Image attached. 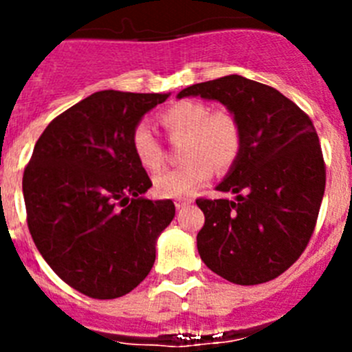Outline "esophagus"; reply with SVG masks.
<instances>
[{"label": "esophagus", "instance_id": "obj_1", "mask_svg": "<svg viewBox=\"0 0 352 352\" xmlns=\"http://www.w3.org/2000/svg\"><path fill=\"white\" fill-rule=\"evenodd\" d=\"M190 203H192L190 199H178V201H176V203H174V206H176V208H178V210H179V208L188 206V204H190Z\"/></svg>", "mask_w": 352, "mask_h": 352}]
</instances>
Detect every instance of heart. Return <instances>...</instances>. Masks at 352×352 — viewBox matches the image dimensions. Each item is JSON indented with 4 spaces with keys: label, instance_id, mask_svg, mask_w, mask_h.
Wrapping results in <instances>:
<instances>
[{
    "label": "heart",
    "instance_id": "heart-1",
    "mask_svg": "<svg viewBox=\"0 0 352 352\" xmlns=\"http://www.w3.org/2000/svg\"><path fill=\"white\" fill-rule=\"evenodd\" d=\"M158 121L170 139H185L182 144L185 162L153 179L158 197H188L213 176V169L220 173L231 169L243 148L238 118L226 109L211 111L203 102L182 100L162 111ZM132 151L139 166L149 173L164 166V148L148 126L133 129Z\"/></svg>",
    "mask_w": 352,
    "mask_h": 352
}]
</instances>
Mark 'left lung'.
<instances>
[{"label": "left lung", "instance_id": "obj_1", "mask_svg": "<svg viewBox=\"0 0 352 352\" xmlns=\"http://www.w3.org/2000/svg\"><path fill=\"white\" fill-rule=\"evenodd\" d=\"M226 105L243 148L217 186L229 199L199 197L204 226L197 250L208 268L239 285L270 282L300 259L316 229L326 166L309 114L272 86L226 76L178 93Z\"/></svg>", "mask_w": 352, "mask_h": 352}]
</instances>
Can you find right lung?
<instances>
[{"label": "right lung", "instance_id": "add662e5", "mask_svg": "<svg viewBox=\"0 0 352 352\" xmlns=\"http://www.w3.org/2000/svg\"><path fill=\"white\" fill-rule=\"evenodd\" d=\"M167 93L105 89L72 105L36 141L23 176L26 220L36 248L70 287L113 300L151 272L155 243L174 219L132 151V132Z\"/></svg>", "mask_w": 352, "mask_h": 352}]
</instances>
